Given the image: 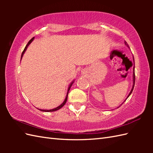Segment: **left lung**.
<instances>
[{
    "label": "left lung",
    "mask_w": 153,
    "mask_h": 153,
    "mask_svg": "<svg viewBox=\"0 0 153 153\" xmlns=\"http://www.w3.org/2000/svg\"><path fill=\"white\" fill-rule=\"evenodd\" d=\"M124 43H125V45H126V46L128 47V48H129L128 44L127 43V42H126V41H125ZM133 58H134V57H133ZM133 70H134V71H133V86H132V88H131V91L129 92V95H128V97H127V98L126 99V100H126V99H128L129 96H130V95L131 94V93H132V91H133V90H134V85H135V66H134V68H133ZM125 100H124V101H123V102H125ZM123 103H122V104H123ZM120 106H121V105H120ZM120 106H119V107H120Z\"/></svg>",
    "instance_id": "1"
}]
</instances>
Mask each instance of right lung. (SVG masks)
Segmentation results:
<instances>
[{
  "label": "right lung",
  "mask_w": 153,
  "mask_h": 153,
  "mask_svg": "<svg viewBox=\"0 0 153 153\" xmlns=\"http://www.w3.org/2000/svg\"><path fill=\"white\" fill-rule=\"evenodd\" d=\"M33 39H34V37L32 38L31 39L30 41L28 42V43L27 44L26 46H25V48H24V51H23V52H22V56H21V60H22V58L23 56H24V53H25V51L27 50V48L28 46H29V45H30L31 43V42L33 41ZM74 81H75V80H73L72 82H71V83L70 84V85H69V87H68V91H67V94H66V98H65V99H64V102H63L62 103L60 106H57L56 108H53V109H51V110H43V109H39V108H38V109L39 110H41V111H42V112H54V111H56V110H58L60 109V108H62V106H63L65 105V104H66V101H67V99H68V93H69V91H70V88H71V85H72V84L74 83Z\"/></svg>",
  "instance_id": "add662e5"
}]
</instances>
